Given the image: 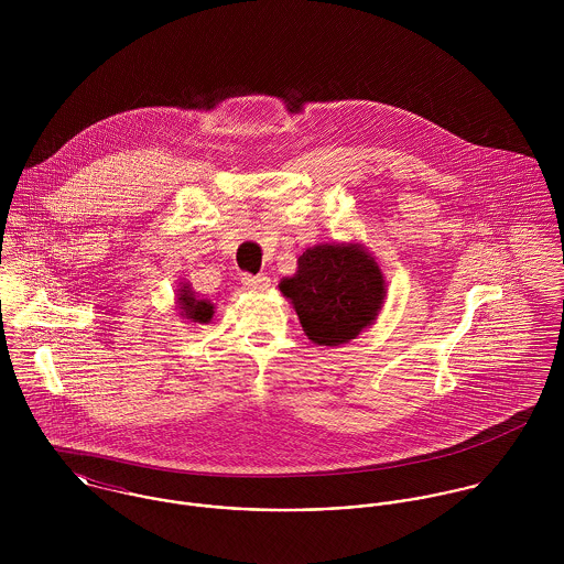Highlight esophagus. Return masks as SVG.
<instances>
[{"label":"esophagus","instance_id":"esophagus-1","mask_svg":"<svg viewBox=\"0 0 564 564\" xmlns=\"http://www.w3.org/2000/svg\"><path fill=\"white\" fill-rule=\"evenodd\" d=\"M241 282L242 286L249 289V291H267L271 286V280L264 273H260V275L242 273Z\"/></svg>","mask_w":564,"mask_h":564}]
</instances>
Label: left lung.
<instances>
[{
    "mask_svg": "<svg viewBox=\"0 0 564 564\" xmlns=\"http://www.w3.org/2000/svg\"><path fill=\"white\" fill-rule=\"evenodd\" d=\"M306 336L317 345H343L371 325L384 300V278L358 245H319L297 260V273L280 282Z\"/></svg>",
    "mask_w": 564,
    "mask_h": 564,
    "instance_id": "8db88e82",
    "label": "left lung"
}]
</instances>
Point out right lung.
Segmentation results:
<instances>
[{"mask_svg": "<svg viewBox=\"0 0 564 564\" xmlns=\"http://www.w3.org/2000/svg\"><path fill=\"white\" fill-rule=\"evenodd\" d=\"M180 308L193 322L206 323L213 319V304L206 300H197L186 286L180 291Z\"/></svg>", "mask_w": 564, "mask_h": 564, "instance_id": "add662e5", "label": "right lung"}]
</instances>
